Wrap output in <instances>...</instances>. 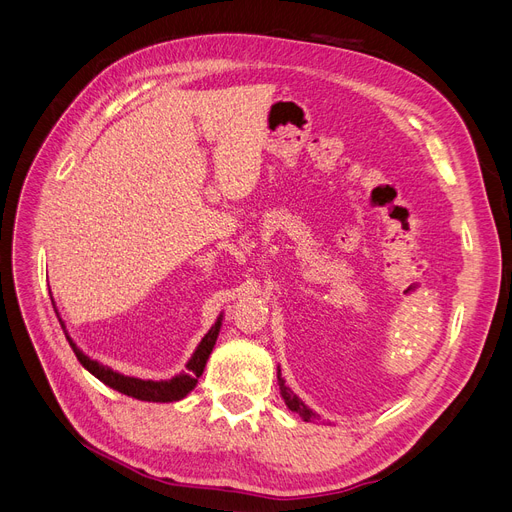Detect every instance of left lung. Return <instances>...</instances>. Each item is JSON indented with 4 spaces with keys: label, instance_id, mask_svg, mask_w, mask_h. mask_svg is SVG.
Wrapping results in <instances>:
<instances>
[{
    "label": "left lung",
    "instance_id": "1",
    "mask_svg": "<svg viewBox=\"0 0 512 512\" xmlns=\"http://www.w3.org/2000/svg\"><path fill=\"white\" fill-rule=\"evenodd\" d=\"M277 382H280V393H282V397H284V401H286V406H288L292 412H297V414L303 418V421L312 423L314 418H316V414H314L312 410H309V408L303 404V401L288 389V386H286L284 380H282V371H280V369H277Z\"/></svg>",
    "mask_w": 512,
    "mask_h": 512
}]
</instances>
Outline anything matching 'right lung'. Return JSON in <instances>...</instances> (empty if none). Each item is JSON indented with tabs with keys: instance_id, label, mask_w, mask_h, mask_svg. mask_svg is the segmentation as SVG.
<instances>
[{
	"instance_id": "obj_1",
	"label": "right lung",
	"mask_w": 512,
	"mask_h": 512,
	"mask_svg": "<svg viewBox=\"0 0 512 512\" xmlns=\"http://www.w3.org/2000/svg\"><path fill=\"white\" fill-rule=\"evenodd\" d=\"M55 314H57V309H55ZM59 322H61V318H59ZM61 327H64V324H61ZM220 327H222V318H218V322L213 324L211 331L203 337V342L198 344L196 352L192 354V359L188 361V365H185V367H188V371H183V374L170 378V380H160V382L117 374V371H113L111 367H104L98 361H91L87 354H83L81 348H76V344L72 342L68 335L66 337H68V342H70V346L76 354V359H79V363L89 371V374H94L100 382H104L106 386H111V389H115L123 395H128V397L141 399V401H164V404H166V401L183 399L194 389L198 378L203 376V369H205L209 354L215 346V339H218Z\"/></svg>"
}]
</instances>
